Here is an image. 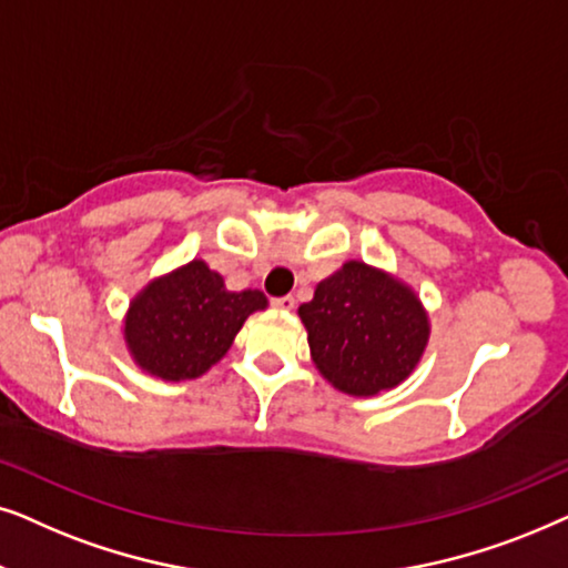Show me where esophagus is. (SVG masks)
I'll use <instances>...</instances> for the list:
<instances>
[{"label":"esophagus","instance_id":"1","mask_svg":"<svg viewBox=\"0 0 568 568\" xmlns=\"http://www.w3.org/2000/svg\"><path fill=\"white\" fill-rule=\"evenodd\" d=\"M272 306L280 308V312H291V308L296 306V298H293V296H280V298H272Z\"/></svg>","mask_w":568,"mask_h":568}]
</instances>
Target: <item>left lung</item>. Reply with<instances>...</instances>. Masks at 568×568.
Returning <instances> with one entry per match:
<instances>
[{
    "instance_id": "left-lung-1",
    "label": "left lung",
    "mask_w": 568,
    "mask_h": 568,
    "mask_svg": "<svg viewBox=\"0 0 568 568\" xmlns=\"http://www.w3.org/2000/svg\"><path fill=\"white\" fill-rule=\"evenodd\" d=\"M298 316L324 379L358 397L397 387L428 339L415 293L363 262H347L316 285Z\"/></svg>"
}]
</instances>
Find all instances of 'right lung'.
Here are the masks:
<instances>
[{
  "instance_id": "right-lung-1",
  "label": "right lung",
  "mask_w": 568,
  "mask_h": 568,
  "mask_svg": "<svg viewBox=\"0 0 568 568\" xmlns=\"http://www.w3.org/2000/svg\"><path fill=\"white\" fill-rule=\"evenodd\" d=\"M267 306L260 291H229L223 277L194 260L153 280L124 322L134 361L161 379H196L229 353L248 314Z\"/></svg>"
}]
</instances>
